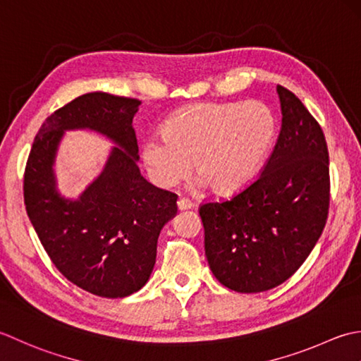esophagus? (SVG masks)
Instances as JSON below:
<instances>
[{"instance_id":"34e87169","label":"esophagus","mask_w":361,"mask_h":361,"mask_svg":"<svg viewBox=\"0 0 361 361\" xmlns=\"http://www.w3.org/2000/svg\"><path fill=\"white\" fill-rule=\"evenodd\" d=\"M193 202H191L188 197H183V196H180L179 200H178V207H179V210H188V209H191L193 207Z\"/></svg>"}]
</instances>
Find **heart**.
Wrapping results in <instances>:
<instances>
[{"instance_id": "heart-1", "label": "heart", "mask_w": 361, "mask_h": 361, "mask_svg": "<svg viewBox=\"0 0 361 361\" xmlns=\"http://www.w3.org/2000/svg\"><path fill=\"white\" fill-rule=\"evenodd\" d=\"M277 137V118L262 101L201 102L168 116L161 135L143 142L142 157L154 183L173 187L195 171L213 191L232 195L259 174Z\"/></svg>"}]
</instances>
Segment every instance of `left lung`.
<instances>
[{
    "label": "left lung",
    "instance_id": "1",
    "mask_svg": "<svg viewBox=\"0 0 361 361\" xmlns=\"http://www.w3.org/2000/svg\"><path fill=\"white\" fill-rule=\"evenodd\" d=\"M281 134L259 178L231 200L200 207L209 267L238 293L283 283L310 255L330 201L322 129L293 92L277 85Z\"/></svg>",
    "mask_w": 361,
    "mask_h": 361
}]
</instances>
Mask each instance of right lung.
Segmentation results:
<instances>
[{
	"instance_id": "1",
	"label": "right lung",
	"mask_w": 361,
	"mask_h": 361,
	"mask_svg": "<svg viewBox=\"0 0 361 361\" xmlns=\"http://www.w3.org/2000/svg\"><path fill=\"white\" fill-rule=\"evenodd\" d=\"M138 106L104 92L78 97L42 124L25 170L26 212L49 259L70 282L101 298H126L148 282L161 227L178 213V195L140 174L132 128ZM71 128L97 130L117 145L78 200L58 193L52 170Z\"/></svg>"
}]
</instances>
